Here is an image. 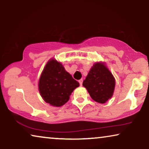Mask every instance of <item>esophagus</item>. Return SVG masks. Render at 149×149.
Returning <instances> with one entry per match:
<instances>
[{
	"instance_id": "obj_1",
	"label": "esophagus",
	"mask_w": 149,
	"mask_h": 149,
	"mask_svg": "<svg viewBox=\"0 0 149 149\" xmlns=\"http://www.w3.org/2000/svg\"><path fill=\"white\" fill-rule=\"evenodd\" d=\"M78 81H79V84H80V86H81V85H82V83H83V79H79V80Z\"/></svg>"
}]
</instances>
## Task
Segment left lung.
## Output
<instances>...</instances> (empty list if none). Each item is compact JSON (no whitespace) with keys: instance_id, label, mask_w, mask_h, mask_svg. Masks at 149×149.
Segmentation results:
<instances>
[{"instance_id":"obj_1","label":"left lung","mask_w":149,"mask_h":149,"mask_svg":"<svg viewBox=\"0 0 149 149\" xmlns=\"http://www.w3.org/2000/svg\"><path fill=\"white\" fill-rule=\"evenodd\" d=\"M115 84L114 77L104 62H96L91 68L82 85L94 101L104 104L113 96Z\"/></svg>"}]
</instances>
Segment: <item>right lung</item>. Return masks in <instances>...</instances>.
<instances>
[{"label": "right lung", "mask_w": 149, "mask_h": 149, "mask_svg": "<svg viewBox=\"0 0 149 149\" xmlns=\"http://www.w3.org/2000/svg\"><path fill=\"white\" fill-rule=\"evenodd\" d=\"M79 84L66 72L60 62L52 58L42 72L39 80V91L46 103L55 107H61L70 99Z\"/></svg>", "instance_id": "1"}]
</instances>
